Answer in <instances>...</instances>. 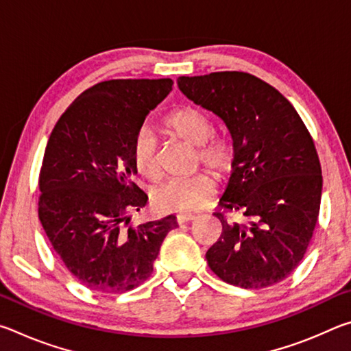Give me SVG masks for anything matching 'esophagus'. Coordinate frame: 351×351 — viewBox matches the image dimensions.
I'll list each match as a JSON object with an SVG mask.
<instances>
[{
	"mask_svg": "<svg viewBox=\"0 0 351 351\" xmlns=\"http://www.w3.org/2000/svg\"><path fill=\"white\" fill-rule=\"evenodd\" d=\"M197 218V215H193V213H180V215L176 217V221L182 224V223H187V221H192V219Z\"/></svg>",
	"mask_w": 351,
	"mask_h": 351,
	"instance_id": "1",
	"label": "esophagus"
}]
</instances>
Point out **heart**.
I'll list each match as a JSON object with an SVG mask.
<instances>
[{"instance_id":"b5f03b06","label":"heart","mask_w":351,"mask_h":351,"mask_svg":"<svg viewBox=\"0 0 351 351\" xmlns=\"http://www.w3.org/2000/svg\"><path fill=\"white\" fill-rule=\"evenodd\" d=\"M164 125L178 138L197 145V164L203 162L218 176H226L234 170L237 147L226 134H212L213 122L203 110L182 106L165 116ZM132 162L139 175L150 181H158L162 175L158 158V142L148 128H141L132 144ZM215 176L209 170L173 178L158 189L154 199L164 210L192 212L203 207L215 192Z\"/></svg>"}]
</instances>
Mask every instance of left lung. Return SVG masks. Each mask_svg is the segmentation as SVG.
I'll return each mask as SVG.
<instances>
[{"instance_id": "obj_1", "label": "left lung", "mask_w": 351, "mask_h": 351, "mask_svg": "<svg viewBox=\"0 0 351 351\" xmlns=\"http://www.w3.org/2000/svg\"><path fill=\"white\" fill-rule=\"evenodd\" d=\"M197 105L215 112L237 147L232 175L213 212L223 226L206 252L223 282L258 289L287 278L316 228L322 169L299 112L274 86L241 71L178 79ZM240 213L241 221L225 213Z\"/></svg>"}]
</instances>
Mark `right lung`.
<instances>
[{
    "label": "right lung",
    "mask_w": 351,
    "mask_h": 351,
    "mask_svg": "<svg viewBox=\"0 0 351 351\" xmlns=\"http://www.w3.org/2000/svg\"><path fill=\"white\" fill-rule=\"evenodd\" d=\"M171 86V79L96 83L68 106L47 141L38 218L66 269L93 291L121 294L144 283L178 226L175 215L130 223L148 199L132 181L133 139Z\"/></svg>",
    "instance_id": "obj_1"
}]
</instances>
